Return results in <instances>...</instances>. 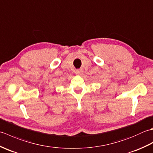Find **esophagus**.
Returning <instances> with one entry per match:
<instances>
[{
	"instance_id": "1",
	"label": "esophagus",
	"mask_w": 153,
	"mask_h": 153,
	"mask_svg": "<svg viewBox=\"0 0 153 153\" xmlns=\"http://www.w3.org/2000/svg\"><path fill=\"white\" fill-rule=\"evenodd\" d=\"M76 74L77 75H82L83 74V71H82V70H76Z\"/></svg>"
}]
</instances>
